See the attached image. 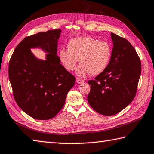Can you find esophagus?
I'll use <instances>...</instances> for the list:
<instances>
[{"mask_svg":"<svg viewBox=\"0 0 154 154\" xmlns=\"http://www.w3.org/2000/svg\"><path fill=\"white\" fill-rule=\"evenodd\" d=\"M77 83L78 84H81L84 83V80L82 79H80V78H77Z\"/></svg>","mask_w":154,"mask_h":154,"instance_id":"esophagus-1","label":"esophagus"}]
</instances>
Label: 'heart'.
<instances>
[{"label":"heart","mask_w":154,"mask_h":154,"mask_svg":"<svg viewBox=\"0 0 154 154\" xmlns=\"http://www.w3.org/2000/svg\"><path fill=\"white\" fill-rule=\"evenodd\" d=\"M68 50L62 49L59 52L60 62L66 70L72 71L79 60L81 64L76 73L83 77L88 73L98 75L108 66L112 58V46L108 42L91 37H81L71 39Z\"/></svg>","instance_id":"heart-1"}]
</instances>
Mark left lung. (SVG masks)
<instances>
[{
  "label": "left lung",
  "mask_w": 154,
  "mask_h": 154,
  "mask_svg": "<svg viewBox=\"0 0 154 154\" xmlns=\"http://www.w3.org/2000/svg\"><path fill=\"white\" fill-rule=\"evenodd\" d=\"M113 47L106 70L90 80L89 104L104 116L119 113L133 100L141 74L140 60L127 39L111 33Z\"/></svg>",
  "instance_id": "8db88e82"
}]
</instances>
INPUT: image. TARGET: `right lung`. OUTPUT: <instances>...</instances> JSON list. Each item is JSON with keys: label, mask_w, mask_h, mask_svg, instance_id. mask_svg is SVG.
Returning a JSON list of instances; mask_svg holds the SVG:
<instances>
[{"label": "right lung", "mask_w": 154, "mask_h": 154, "mask_svg": "<svg viewBox=\"0 0 154 154\" xmlns=\"http://www.w3.org/2000/svg\"><path fill=\"white\" fill-rule=\"evenodd\" d=\"M61 29L40 32L23 39L9 62L8 75L14 99L25 113L34 119L55 117L65 104L75 77L60 63L57 56ZM40 48L46 60L36 58L30 48Z\"/></svg>", "instance_id": "1"}]
</instances>
